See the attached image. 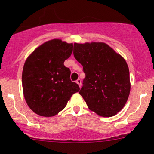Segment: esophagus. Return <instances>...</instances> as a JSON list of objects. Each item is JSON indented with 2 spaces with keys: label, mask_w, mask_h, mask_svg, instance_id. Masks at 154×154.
Returning <instances> with one entry per match:
<instances>
[{
  "label": "esophagus",
  "mask_w": 154,
  "mask_h": 154,
  "mask_svg": "<svg viewBox=\"0 0 154 154\" xmlns=\"http://www.w3.org/2000/svg\"><path fill=\"white\" fill-rule=\"evenodd\" d=\"M76 83H77V84L79 85V86H81V85H82V81H81V80H80V79H77V81H76Z\"/></svg>",
  "instance_id": "34e87169"
}]
</instances>
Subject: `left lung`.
Masks as SVG:
<instances>
[{"instance_id":"8db88e82","label":"left lung","mask_w":154,"mask_h":154,"mask_svg":"<svg viewBox=\"0 0 154 154\" xmlns=\"http://www.w3.org/2000/svg\"><path fill=\"white\" fill-rule=\"evenodd\" d=\"M73 53L86 75L79 93L87 106L103 117L115 116L130 94V72L125 59L102 42L74 43Z\"/></svg>"}]
</instances>
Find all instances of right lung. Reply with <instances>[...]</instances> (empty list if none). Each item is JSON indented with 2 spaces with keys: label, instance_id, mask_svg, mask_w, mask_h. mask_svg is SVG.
<instances>
[{
  "label": "right lung",
  "instance_id": "obj_1",
  "mask_svg": "<svg viewBox=\"0 0 154 154\" xmlns=\"http://www.w3.org/2000/svg\"><path fill=\"white\" fill-rule=\"evenodd\" d=\"M73 45L53 39L37 48L23 68L22 86L27 105L36 114L51 117L63 110L71 95L80 90L64 66Z\"/></svg>",
  "mask_w": 154,
  "mask_h": 154
}]
</instances>
